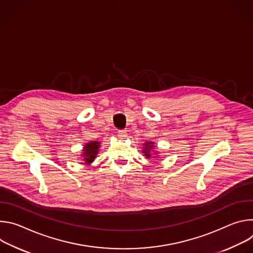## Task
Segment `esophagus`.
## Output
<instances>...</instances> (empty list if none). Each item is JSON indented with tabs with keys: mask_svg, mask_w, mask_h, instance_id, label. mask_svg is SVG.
<instances>
[{
	"mask_svg": "<svg viewBox=\"0 0 253 253\" xmlns=\"http://www.w3.org/2000/svg\"><path fill=\"white\" fill-rule=\"evenodd\" d=\"M126 135H127L126 130H119V131H118V136H119L120 138H124V137H126Z\"/></svg>",
	"mask_w": 253,
	"mask_h": 253,
	"instance_id": "obj_1",
	"label": "esophagus"
}]
</instances>
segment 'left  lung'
I'll return each mask as SVG.
<instances>
[{
	"label": "left lung",
	"instance_id": "obj_1",
	"mask_svg": "<svg viewBox=\"0 0 253 253\" xmlns=\"http://www.w3.org/2000/svg\"><path fill=\"white\" fill-rule=\"evenodd\" d=\"M154 143L153 142H146L144 143V147H143V153H144V156H146L147 158H150L151 155H152V149L154 148Z\"/></svg>",
	"mask_w": 253,
	"mask_h": 253
}]
</instances>
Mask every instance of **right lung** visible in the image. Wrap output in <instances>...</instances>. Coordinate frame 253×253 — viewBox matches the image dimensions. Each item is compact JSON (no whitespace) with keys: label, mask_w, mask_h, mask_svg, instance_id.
<instances>
[{"label":"right lung","mask_w":253,"mask_h":253,"mask_svg":"<svg viewBox=\"0 0 253 253\" xmlns=\"http://www.w3.org/2000/svg\"><path fill=\"white\" fill-rule=\"evenodd\" d=\"M99 148H100V142L98 141H92L86 144L82 154L85 164H90L95 160L99 152Z\"/></svg>","instance_id":"1"}]
</instances>
